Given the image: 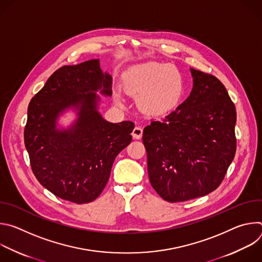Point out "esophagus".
<instances>
[{
    "label": "esophagus",
    "instance_id": "esophagus-1",
    "mask_svg": "<svg viewBox=\"0 0 262 262\" xmlns=\"http://www.w3.org/2000/svg\"><path fill=\"white\" fill-rule=\"evenodd\" d=\"M133 137L135 139H141L142 138V135H143V128L141 126H136L134 129H133V133H132Z\"/></svg>",
    "mask_w": 262,
    "mask_h": 262
}]
</instances>
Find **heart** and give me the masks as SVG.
<instances>
[{
    "mask_svg": "<svg viewBox=\"0 0 262 262\" xmlns=\"http://www.w3.org/2000/svg\"><path fill=\"white\" fill-rule=\"evenodd\" d=\"M125 86L128 92L140 95V103L146 111L164 113L178 102L183 80L175 65L148 61L129 69ZM117 100L120 101L119 96Z\"/></svg>",
    "mask_w": 262,
    "mask_h": 262,
    "instance_id": "heart-1",
    "label": "heart"
}]
</instances>
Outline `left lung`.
I'll list each match as a JSON object with an SVG mask.
<instances>
[{
	"label": "left lung",
	"mask_w": 262,
	"mask_h": 262,
	"mask_svg": "<svg viewBox=\"0 0 262 262\" xmlns=\"http://www.w3.org/2000/svg\"><path fill=\"white\" fill-rule=\"evenodd\" d=\"M193 88L181 104L143 132L149 180L168 202L205 196L232 163L236 111L224 85L191 68Z\"/></svg>",
	"instance_id": "1"
}]
</instances>
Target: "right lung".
Instances as JSON below:
<instances>
[{
    "mask_svg": "<svg viewBox=\"0 0 262 262\" xmlns=\"http://www.w3.org/2000/svg\"><path fill=\"white\" fill-rule=\"evenodd\" d=\"M97 92L112 96V76L94 59L56 70L28 107L24 136L34 175L55 196L78 204L100 195L135 127L106 121ZM68 110L76 119L63 128L58 118Z\"/></svg>",
    "mask_w": 262,
    "mask_h": 262,
    "instance_id": "1",
    "label": "right lung"
}]
</instances>
